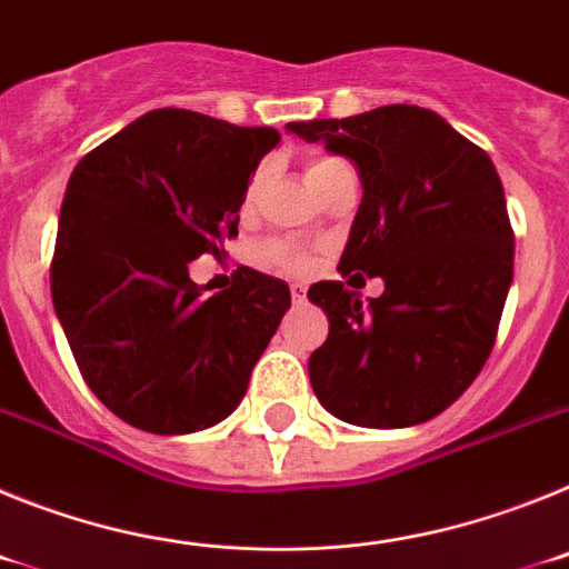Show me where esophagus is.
Returning a JSON list of instances; mask_svg holds the SVG:
<instances>
[{"label": "esophagus", "instance_id": "34e87169", "mask_svg": "<svg viewBox=\"0 0 569 569\" xmlns=\"http://www.w3.org/2000/svg\"><path fill=\"white\" fill-rule=\"evenodd\" d=\"M290 296H293L296 305H305V299H308V290L301 288V284H293V288H290Z\"/></svg>", "mask_w": 569, "mask_h": 569}]
</instances>
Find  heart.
<instances>
[{
    "label": "heart",
    "instance_id": "1",
    "mask_svg": "<svg viewBox=\"0 0 569 569\" xmlns=\"http://www.w3.org/2000/svg\"><path fill=\"white\" fill-rule=\"evenodd\" d=\"M336 164H345V162H339V159H328V156L313 159V162L308 164V182H313L316 176L336 168ZM250 193H253V188H250ZM261 259H264V264H270V268L284 270V273H293V276L308 273V270L313 268V253H310L308 248H301V244H296V241H288V239L264 241V244H261Z\"/></svg>",
    "mask_w": 569,
    "mask_h": 569
}]
</instances>
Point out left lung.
Segmentation results:
<instances>
[{
  "label": "left lung",
  "mask_w": 569,
  "mask_h": 569,
  "mask_svg": "<svg viewBox=\"0 0 569 569\" xmlns=\"http://www.w3.org/2000/svg\"><path fill=\"white\" fill-rule=\"evenodd\" d=\"M359 168V213L341 276H381L361 308L345 281L308 299L330 319L308 361L321 405L359 427H410L453 405L485 367L512 281V228L490 156L439 113L385 104L347 119L290 122Z\"/></svg>",
  "instance_id": "1"
}]
</instances>
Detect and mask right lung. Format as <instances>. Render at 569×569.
Segmentation results:
<instances>
[{
	"label": "right lung",
	"mask_w": 569,
	"mask_h": 569,
	"mask_svg": "<svg viewBox=\"0 0 569 569\" xmlns=\"http://www.w3.org/2000/svg\"><path fill=\"white\" fill-rule=\"evenodd\" d=\"M279 130L159 108L90 150L70 173L50 296L79 373L128 425L159 436L213 427L290 308L281 279L239 268L204 296L188 264L222 256Z\"/></svg>",
	"instance_id": "obj_1"
}]
</instances>
